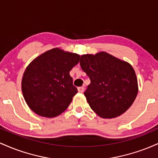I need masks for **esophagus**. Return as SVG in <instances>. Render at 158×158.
<instances>
[{
	"label": "esophagus",
	"mask_w": 158,
	"mask_h": 158,
	"mask_svg": "<svg viewBox=\"0 0 158 158\" xmlns=\"http://www.w3.org/2000/svg\"><path fill=\"white\" fill-rule=\"evenodd\" d=\"M84 90H85V88L82 86L79 87V88H78V90H79V93H83V92H84Z\"/></svg>",
	"instance_id": "1"
}]
</instances>
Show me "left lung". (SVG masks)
Segmentation results:
<instances>
[{"label":"left lung","mask_w":158,"mask_h":158,"mask_svg":"<svg viewBox=\"0 0 158 158\" xmlns=\"http://www.w3.org/2000/svg\"><path fill=\"white\" fill-rule=\"evenodd\" d=\"M80 65L90 79L84 94L98 116L114 118L131 107L138 93V84L129 63L102 51L82 55Z\"/></svg>","instance_id":"8db88e82"}]
</instances>
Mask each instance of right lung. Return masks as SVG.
I'll return each instance as SVG.
<instances>
[{"mask_svg":"<svg viewBox=\"0 0 158 158\" xmlns=\"http://www.w3.org/2000/svg\"><path fill=\"white\" fill-rule=\"evenodd\" d=\"M79 54L53 48L36 57L27 67L21 90L27 106L41 117H57L71 102L77 88L70 71L79 61Z\"/></svg>","mask_w":158,"mask_h":158,"instance_id":"right-lung-1","label":"right lung"}]
</instances>
